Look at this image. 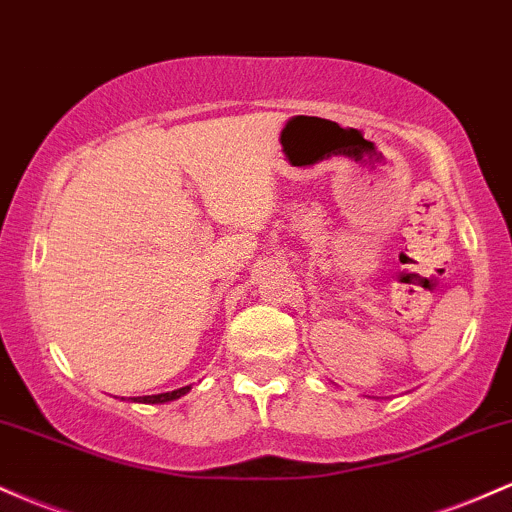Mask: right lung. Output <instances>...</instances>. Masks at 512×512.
I'll list each match as a JSON object with an SVG mask.
<instances>
[{"instance_id":"1","label":"right lung","mask_w":512,"mask_h":512,"mask_svg":"<svg viewBox=\"0 0 512 512\" xmlns=\"http://www.w3.org/2000/svg\"><path fill=\"white\" fill-rule=\"evenodd\" d=\"M191 392V387H181V389H174V392H164V394H152V396H132V401H137V404H166V401H174V399H181L183 394Z\"/></svg>"}]
</instances>
